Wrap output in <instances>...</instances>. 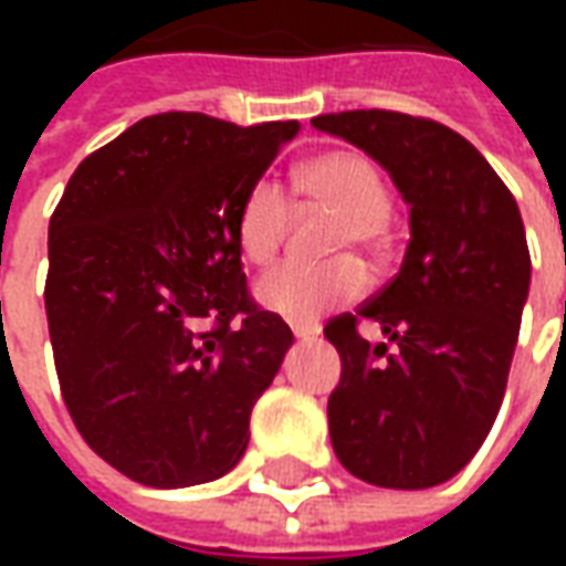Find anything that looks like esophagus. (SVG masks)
I'll return each mask as SVG.
<instances>
[{"instance_id":"esophagus-1","label":"esophagus","mask_w":566,"mask_h":566,"mask_svg":"<svg viewBox=\"0 0 566 566\" xmlns=\"http://www.w3.org/2000/svg\"><path fill=\"white\" fill-rule=\"evenodd\" d=\"M294 336L300 343H312V339L318 336V331H315V327H300V324H294Z\"/></svg>"}]
</instances>
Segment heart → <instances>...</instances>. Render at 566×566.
Listing matches in <instances>:
<instances>
[{"label":"heart","instance_id":"obj_1","mask_svg":"<svg viewBox=\"0 0 566 566\" xmlns=\"http://www.w3.org/2000/svg\"><path fill=\"white\" fill-rule=\"evenodd\" d=\"M300 197L315 209L339 218L333 230V251L355 245L379 260L388 251L391 187L376 163L360 150H324L294 172ZM291 221V199L272 178L248 187L235 214V242L248 263L266 266L275 260ZM367 272L355 258H339L324 266L287 263L258 282V303L296 324H312L339 303L364 294Z\"/></svg>","mask_w":566,"mask_h":566}]
</instances>
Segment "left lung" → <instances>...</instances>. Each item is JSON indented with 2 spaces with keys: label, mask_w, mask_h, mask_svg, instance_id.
<instances>
[{
  "label": "left lung",
  "mask_w": 566,
  "mask_h": 566,
  "mask_svg": "<svg viewBox=\"0 0 566 566\" xmlns=\"http://www.w3.org/2000/svg\"><path fill=\"white\" fill-rule=\"evenodd\" d=\"M312 127L369 154L409 206L400 272L324 327L343 357L327 400L333 451L369 485H442L503 403L531 287L522 211L491 163L437 120L369 108ZM357 319H376L398 348L369 346Z\"/></svg>",
  "instance_id": "left-lung-1"
}]
</instances>
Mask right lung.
Wrapping results in <instances>:
<instances>
[{
    "mask_svg": "<svg viewBox=\"0 0 566 566\" xmlns=\"http://www.w3.org/2000/svg\"><path fill=\"white\" fill-rule=\"evenodd\" d=\"M296 133L166 112L63 190L44 284L60 391L87 446L139 485L214 482L245 454L294 333L248 296L235 214Z\"/></svg>",
    "mask_w": 566,
    "mask_h": 566,
    "instance_id": "right-lung-1",
    "label": "right lung"
}]
</instances>
